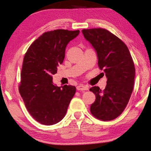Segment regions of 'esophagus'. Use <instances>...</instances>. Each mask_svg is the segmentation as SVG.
I'll use <instances>...</instances> for the list:
<instances>
[{"label":"esophagus","instance_id":"esophagus-1","mask_svg":"<svg viewBox=\"0 0 151 151\" xmlns=\"http://www.w3.org/2000/svg\"><path fill=\"white\" fill-rule=\"evenodd\" d=\"M76 89L78 91H83V90H88V87L85 85H79L76 87Z\"/></svg>","mask_w":151,"mask_h":151}]
</instances>
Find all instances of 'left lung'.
Masks as SVG:
<instances>
[{
  "mask_svg": "<svg viewBox=\"0 0 151 151\" xmlns=\"http://www.w3.org/2000/svg\"><path fill=\"white\" fill-rule=\"evenodd\" d=\"M82 32L97 52L99 67L107 78L104 90L98 86L89 89L96 97L91 113L102 121L113 120L123 113L133 91L135 67L132 58L126 45L107 30L91 28Z\"/></svg>",
  "mask_w": 151,
  "mask_h": 151,
  "instance_id": "1",
  "label": "left lung"
}]
</instances>
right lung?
Wrapping results in <instances>:
<instances>
[{
	"label": "right lung",
	"mask_w": 151,
	"mask_h": 151,
	"mask_svg": "<svg viewBox=\"0 0 151 151\" xmlns=\"http://www.w3.org/2000/svg\"><path fill=\"white\" fill-rule=\"evenodd\" d=\"M79 32L63 29L47 32L25 54L19 93L30 114L42 124L52 125L62 120L75 94V86L54 85L52 75L63 63L67 44Z\"/></svg>",
	"instance_id": "add662e5"
}]
</instances>
